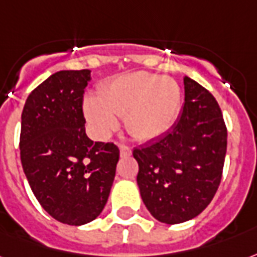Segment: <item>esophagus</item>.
<instances>
[{
    "instance_id": "obj_1",
    "label": "esophagus",
    "mask_w": 257,
    "mask_h": 257,
    "mask_svg": "<svg viewBox=\"0 0 257 257\" xmlns=\"http://www.w3.org/2000/svg\"><path fill=\"white\" fill-rule=\"evenodd\" d=\"M120 155L122 156V158L131 156V155H132V150L126 146H120Z\"/></svg>"
}]
</instances>
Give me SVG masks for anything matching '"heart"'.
<instances>
[{"mask_svg": "<svg viewBox=\"0 0 257 257\" xmlns=\"http://www.w3.org/2000/svg\"><path fill=\"white\" fill-rule=\"evenodd\" d=\"M181 106V91L170 78L133 72L99 89L85 101V115L98 137H106L124 117L125 129L137 140H152L171 128Z\"/></svg>", "mask_w": 257, "mask_h": 257, "instance_id": "obj_1", "label": "heart"}]
</instances>
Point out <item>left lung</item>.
I'll list each match as a JSON object with an SVG mask.
<instances>
[{"instance_id":"8db88e82","label":"left lung","mask_w":257,"mask_h":257,"mask_svg":"<svg viewBox=\"0 0 257 257\" xmlns=\"http://www.w3.org/2000/svg\"><path fill=\"white\" fill-rule=\"evenodd\" d=\"M185 105L170 132L133 150L137 185L148 211L164 224L202 213L218 189L226 154V126L215 98L189 76Z\"/></svg>"}]
</instances>
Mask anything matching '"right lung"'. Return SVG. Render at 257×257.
Here are the masks:
<instances>
[{
  "mask_svg": "<svg viewBox=\"0 0 257 257\" xmlns=\"http://www.w3.org/2000/svg\"><path fill=\"white\" fill-rule=\"evenodd\" d=\"M90 70H63L39 85L21 114L20 156L35 197L55 220L85 225L106 205L120 151L90 140L83 93Z\"/></svg>",
  "mask_w": 257,
  "mask_h": 257,
  "instance_id": "1",
  "label": "right lung"
}]
</instances>
